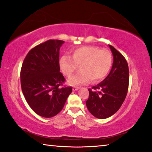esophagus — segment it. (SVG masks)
Here are the masks:
<instances>
[{"mask_svg": "<svg viewBox=\"0 0 152 152\" xmlns=\"http://www.w3.org/2000/svg\"><path fill=\"white\" fill-rule=\"evenodd\" d=\"M79 87H77V86H75V87H73V91H77V90H79Z\"/></svg>", "mask_w": 152, "mask_h": 152, "instance_id": "esophagus-1", "label": "esophagus"}]
</instances>
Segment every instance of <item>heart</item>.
<instances>
[{"label":"heart","instance_id":"b5f03b06","mask_svg":"<svg viewBox=\"0 0 152 152\" xmlns=\"http://www.w3.org/2000/svg\"><path fill=\"white\" fill-rule=\"evenodd\" d=\"M112 56L107 50L95 46H83L73 49L71 57L64 55L59 60V66L64 76L69 77L79 66L80 71L71 77L68 83L77 86L99 82L108 75L112 66Z\"/></svg>","mask_w":152,"mask_h":152}]
</instances>
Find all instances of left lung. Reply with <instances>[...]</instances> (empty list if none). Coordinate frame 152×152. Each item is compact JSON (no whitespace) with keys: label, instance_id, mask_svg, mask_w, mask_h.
I'll list each match as a JSON object with an SVG mask.
<instances>
[{"label":"left lung","instance_id":"obj_1","mask_svg":"<svg viewBox=\"0 0 152 152\" xmlns=\"http://www.w3.org/2000/svg\"><path fill=\"white\" fill-rule=\"evenodd\" d=\"M113 56L110 73L102 82L89 90L87 108L99 119L109 118L119 110L126 96L129 83V69L125 58L109 45Z\"/></svg>","mask_w":152,"mask_h":152}]
</instances>
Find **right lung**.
I'll use <instances>...</instances> for the list:
<instances>
[{
	"label": "right lung",
	"instance_id": "add662e5",
	"mask_svg": "<svg viewBox=\"0 0 152 152\" xmlns=\"http://www.w3.org/2000/svg\"><path fill=\"white\" fill-rule=\"evenodd\" d=\"M60 40H48L30 50L20 72L21 86L28 104L39 115L52 118L64 106L72 87H63L60 72Z\"/></svg>",
	"mask_w": 152,
	"mask_h": 152
}]
</instances>
